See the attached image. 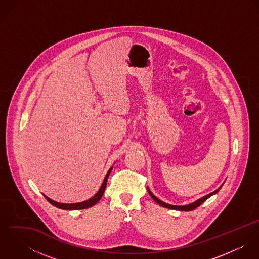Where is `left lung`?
<instances>
[{
    "label": "left lung",
    "mask_w": 259,
    "mask_h": 259,
    "mask_svg": "<svg viewBox=\"0 0 259 259\" xmlns=\"http://www.w3.org/2000/svg\"><path fill=\"white\" fill-rule=\"evenodd\" d=\"M222 186L221 187H219L217 190H214L213 192H211V193H209V194H207V195H205V196H203V197H201L200 199H198V200H196V201H194L193 203H190V204H187V205H183V206H179V205H170V204H167V203H165V202H163V201H161V200H159L157 197H155L153 194H152V192L149 190L148 188V193H149V195L151 196V198L157 203V204H159V205H161V206H163V207H166V208H169V209H175V210H184V211H191V210H193V209H195L196 207H198L199 205H201L207 198H209L211 195H213V194H215L217 192H219V190L222 188Z\"/></svg>",
    "instance_id": "left-lung-1"
}]
</instances>
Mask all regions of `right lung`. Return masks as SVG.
<instances>
[{
  "label": "right lung",
  "instance_id": "add662e5",
  "mask_svg": "<svg viewBox=\"0 0 259 259\" xmlns=\"http://www.w3.org/2000/svg\"><path fill=\"white\" fill-rule=\"evenodd\" d=\"M111 169L112 167L110 168V170L108 171L104 182H103V185L101 186V188L99 189V191L90 199L85 200V201H82V202H77V203H60V202H57V201H54L52 200L51 198H49L48 196H46L44 194V196L46 197V199L51 203L53 204L54 206L58 207V208H61V209H66V210H77V209H84V208H89L93 205H95L97 202H99V200L102 198L104 192H105V189H106V186H107V182H108V179H109V176L111 174Z\"/></svg>",
  "mask_w": 259,
  "mask_h": 259
}]
</instances>
